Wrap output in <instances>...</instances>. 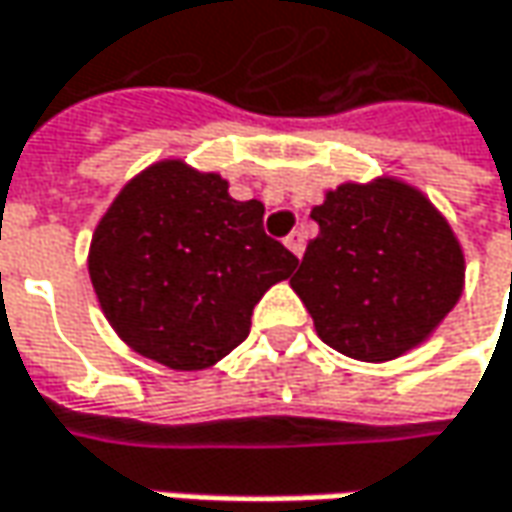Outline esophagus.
Here are the masks:
<instances>
[{"label":"esophagus","instance_id":"34e87169","mask_svg":"<svg viewBox=\"0 0 512 512\" xmlns=\"http://www.w3.org/2000/svg\"><path fill=\"white\" fill-rule=\"evenodd\" d=\"M286 249L295 257H303V249H306V240H303V232H292L286 237Z\"/></svg>","mask_w":512,"mask_h":512}]
</instances>
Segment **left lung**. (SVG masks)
I'll return each instance as SVG.
<instances>
[{
    "label": "left lung",
    "mask_w": 512,
    "mask_h": 512,
    "mask_svg": "<svg viewBox=\"0 0 512 512\" xmlns=\"http://www.w3.org/2000/svg\"><path fill=\"white\" fill-rule=\"evenodd\" d=\"M292 289L323 344L384 364L424 344L464 289V252L433 203L395 177L344 183L312 209Z\"/></svg>",
    "instance_id": "1"
}]
</instances>
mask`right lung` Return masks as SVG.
<instances>
[{"instance_id": "right-lung-1", "label": "right lung", "mask_w": 512, "mask_h": 512, "mask_svg": "<svg viewBox=\"0 0 512 512\" xmlns=\"http://www.w3.org/2000/svg\"><path fill=\"white\" fill-rule=\"evenodd\" d=\"M298 266L263 232V203L229 183L163 160L128 180L97 223L88 275L114 332L168 369L214 367L252 326L269 286Z\"/></svg>"}]
</instances>
